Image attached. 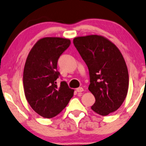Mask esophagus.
<instances>
[{
    "label": "esophagus",
    "mask_w": 146,
    "mask_h": 146,
    "mask_svg": "<svg viewBox=\"0 0 146 146\" xmlns=\"http://www.w3.org/2000/svg\"><path fill=\"white\" fill-rule=\"evenodd\" d=\"M83 91H84V89L82 87H78V88H77V89H76V91H77V92H78V93L82 92Z\"/></svg>",
    "instance_id": "obj_1"
}]
</instances>
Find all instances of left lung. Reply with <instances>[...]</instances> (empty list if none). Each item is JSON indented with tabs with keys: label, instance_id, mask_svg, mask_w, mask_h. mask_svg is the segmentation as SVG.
<instances>
[{
	"label": "left lung",
	"instance_id": "8db88e82",
	"mask_svg": "<svg viewBox=\"0 0 146 146\" xmlns=\"http://www.w3.org/2000/svg\"><path fill=\"white\" fill-rule=\"evenodd\" d=\"M73 42L89 69V90L95 98L91 109L102 116L117 110L129 89L128 69L120 50L100 35L76 37Z\"/></svg>",
	"mask_w": 146,
	"mask_h": 146
}]
</instances>
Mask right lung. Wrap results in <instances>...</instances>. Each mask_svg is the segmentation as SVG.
I'll return each instance as SVG.
<instances>
[{
  "label": "right lung",
  "instance_id": "obj_1",
  "mask_svg": "<svg viewBox=\"0 0 146 146\" xmlns=\"http://www.w3.org/2000/svg\"><path fill=\"white\" fill-rule=\"evenodd\" d=\"M70 39L45 37L38 40L27 57L23 74V89L28 104L38 114L51 118L64 110L74 90L65 81L57 84V61L69 47Z\"/></svg>",
  "mask_w": 146,
  "mask_h": 146
}]
</instances>
